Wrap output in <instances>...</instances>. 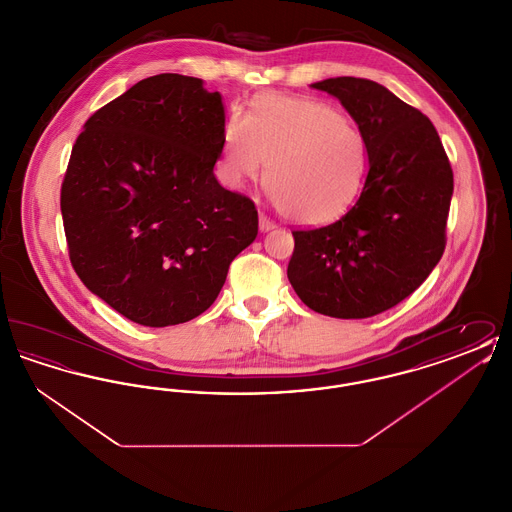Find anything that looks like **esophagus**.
I'll return each mask as SVG.
<instances>
[{
    "label": "esophagus",
    "instance_id": "esophagus-1",
    "mask_svg": "<svg viewBox=\"0 0 512 512\" xmlns=\"http://www.w3.org/2000/svg\"><path fill=\"white\" fill-rule=\"evenodd\" d=\"M272 228H276V222H272V220L268 219L267 215H259V230L261 232H268V230H272Z\"/></svg>",
    "mask_w": 512,
    "mask_h": 512
}]
</instances>
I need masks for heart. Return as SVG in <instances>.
I'll use <instances>...</instances> for the list:
<instances>
[{
	"instance_id": "obj_1",
	"label": "heart",
	"mask_w": 512,
	"mask_h": 512,
	"mask_svg": "<svg viewBox=\"0 0 512 512\" xmlns=\"http://www.w3.org/2000/svg\"><path fill=\"white\" fill-rule=\"evenodd\" d=\"M267 161V188L280 213L301 226H326L365 190L368 140L330 103L263 94L226 122L220 171L240 188Z\"/></svg>"
}]
</instances>
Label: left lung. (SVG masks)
<instances>
[{"instance_id":"1","label":"left lung","mask_w":512,"mask_h":512,"mask_svg":"<svg viewBox=\"0 0 512 512\" xmlns=\"http://www.w3.org/2000/svg\"><path fill=\"white\" fill-rule=\"evenodd\" d=\"M311 88L340 99L365 132L368 176L340 220L293 230L288 278L320 315L374 317L409 297L438 265L453 171L430 119L382 84L338 76Z\"/></svg>"}]
</instances>
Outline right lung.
I'll return each instance as SVG.
<instances>
[{
	"mask_svg": "<svg viewBox=\"0 0 512 512\" xmlns=\"http://www.w3.org/2000/svg\"><path fill=\"white\" fill-rule=\"evenodd\" d=\"M224 119L219 92L201 78L157 74L101 107L76 138L61 186L71 263L132 322L199 317L257 238L255 203L213 172Z\"/></svg>",
	"mask_w": 512,
	"mask_h": 512,
	"instance_id": "obj_1",
	"label": "right lung"
}]
</instances>
